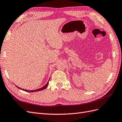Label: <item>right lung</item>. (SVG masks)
<instances>
[{
  "mask_svg": "<svg viewBox=\"0 0 122 122\" xmlns=\"http://www.w3.org/2000/svg\"><path fill=\"white\" fill-rule=\"evenodd\" d=\"M49 80H48V81L47 82V83H46V84L45 85V86H43L42 87L40 88H39V89H37V90H31V91L26 90L22 89V88H20V87H18V86H16L17 87H18V88H19V89H20V90H22V91H25V92H38V91H42V90H44V89H45V88L47 87L48 85V84H49Z\"/></svg>",
  "mask_w": 122,
  "mask_h": 122,
  "instance_id": "add662e5",
  "label": "right lung"
}]
</instances>
